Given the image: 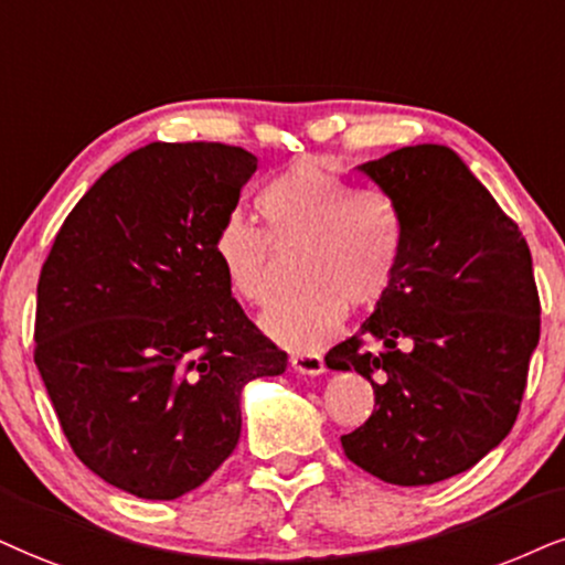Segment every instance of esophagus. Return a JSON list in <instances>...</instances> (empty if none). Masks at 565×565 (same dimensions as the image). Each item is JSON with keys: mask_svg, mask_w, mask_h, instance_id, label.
<instances>
[{"mask_svg": "<svg viewBox=\"0 0 565 565\" xmlns=\"http://www.w3.org/2000/svg\"><path fill=\"white\" fill-rule=\"evenodd\" d=\"M290 366L301 374H322L324 359L319 353H296V356H290Z\"/></svg>", "mask_w": 565, "mask_h": 565, "instance_id": "1", "label": "esophagus"}]
</instances>
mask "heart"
<instances>
[{
    "label": "heart",
    "instance_id": "1",
    "mask_svg": "<svg viewBox=\"0 0 565 565\" xmlns=\"http://www.w3.org/2000/svg\"><path fill=\"white\" fill-rule=\"evenodd\" d=\"M264 230L230 214L212 241L227 288L243 303H271V248L298 250L301 294L271 309L264 330L294 351L322 345L345 309H372L390 294L403 262L406 230L395 201L356 193L315 162H296L269 178L256 196Z\"/></svg>",
    "mask_w": 565,
    "mask_h": 565
}]
</instances>
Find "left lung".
<instances>
[{"mask_svg": "<svg viewBox=\"0 0 565 565\" xmlns=\"http://www.w3.org/2000/svg\"><path fill=\"white\" fill-rule=\"evenodd\" d=\"M406 230L390 294L330 369L374 387L372 416L340 437L382 482L461 475L511 431L540 340V294L526 238L448 146H403L359 164Z\"/></svg>", "mask_w": 565, "mask_h": 565, "instance_id": "obj_1", "label": "left lung"}]
</instances>
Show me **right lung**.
Listing matches in <instances>:
<instances>
[{
	"instance_id": "1",
	"label": "right lung",
	"mask_w": 565,
	"mask_h": 565,
	"mask_svg": "<svg viewBox=\"0 0 565 565\" xmlns=\"http://www.w3.org/2000/svg\"><path fill=\"white\" fill-rule=\"evenodd\" d=\"M256 157L149 143L109 167L41 267L33 361L70 448L143 500L204 484L241 437V387L288 366L214 259Z\"/></svg>"
}]
</instances>
